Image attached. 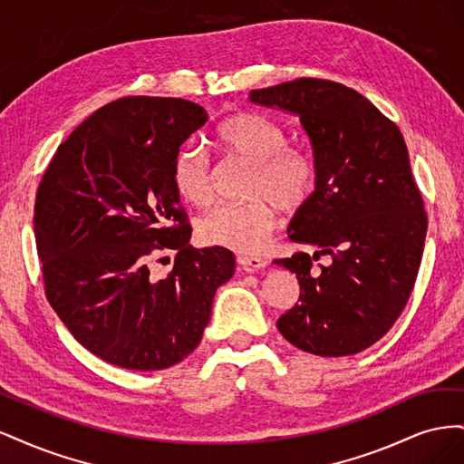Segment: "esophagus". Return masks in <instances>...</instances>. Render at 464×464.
Masks as SVG:
<instances>
[{
	"mask_svg": "<svg viewBox=\"0 0 464 464\" xmlns=\"http://www.w3.org/2000/svg\"><path fill=\"white\" fill-rule=\"evenodd\" d=\"M237 263H240L242 269L247 273H256L266 266V261L257 256H237Z\"/></svg>",
	"mask_w": 464,
	"mask_h": 464,
	"instance_id": "obj_1",
	"label": "esophagus"
}]
</instances>
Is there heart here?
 Wrapping results in <instances>:
<instances>
[{"instance_id":"obj_1","label":"heart","mask_w":464,"mask_h":464,"mask_svg":"<svg viewBox=\"0 0 464 464\" xmlns=\"http://www.w3.org/2000/svg\"><path fill=\"white\" fill-rule=\"evenodd\" d=\"M215 139L230 157L251 162L240 205H218L199 220V237L208 246H222L251 254L257 251L276 224V207L292 213L312 198L315 162L312 154L286 145L285 130L269 118L236 114L224 120ZM172 186L181 201L207 207L213 201V168L198 145H184L172 162Z\"/></svg>"}]
</instances>
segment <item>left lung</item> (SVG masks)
<instances>
[{"mask_svg": "<svg viewBox=\"0 0 464 464\" xmlns=\"http://www.w3.org/2000/svg\"><path fill=\"white\" fill-rule=\"evenodd\" d=\"M249 101L300 116L315 162V189L288 227L315 254L275 261L300 283L276 327L304 353L358 354L395 325L422 261L428 217L404 137L368 98L327 79L286 81ZM323 255L330 263L315 270Z\"/></svg>", "mask_w": 464, "mask_h": 464, "instance_id": "obj_1", "label": "left lung"}]
</instances>
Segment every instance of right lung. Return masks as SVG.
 I'll use <instances>...</instances> for the list:
<instances>
[{
  "label": "right lung",
  "mask_w": 464,
  "mask_h": 464,
  "mask_svg": "<svg viewBox=\"0 0 464 464\" xmlns=\"http://www.w3.org/2000/svg\"><path fill=\"white\" fill-rule=\"evenodd\" d=\"M207 123L184 98L125 96L96 110L40 179L34 237L53 312L98 358L125 370L170 368L201 343L234 254L189 246L172 186L179 145ZM173 273L150 275L164 250Z\"/></svg>",
  "instance_id": "add662e5"
}]
</instances>
